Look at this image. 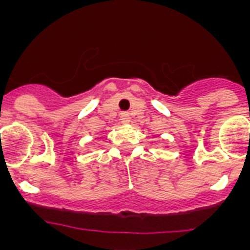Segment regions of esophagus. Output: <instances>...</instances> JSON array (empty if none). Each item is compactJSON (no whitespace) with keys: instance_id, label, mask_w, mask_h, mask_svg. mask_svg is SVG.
<instances>
[{"instance_id":"esophagus-1","label":"esophagus","mask_w":250,"mask_h":250,"mask_svg":"<svg viewBox=\"0 0 250 250\" xmlns=\"http://www.w3.org/2000/svg\"><path fill=\"white\" fill-rule=\"evenodd\" d=\"M120 120H121V123H123V124H129L131 119H130V115L129 114H126V112H121Z\"/></svg>"}]
</instances>
